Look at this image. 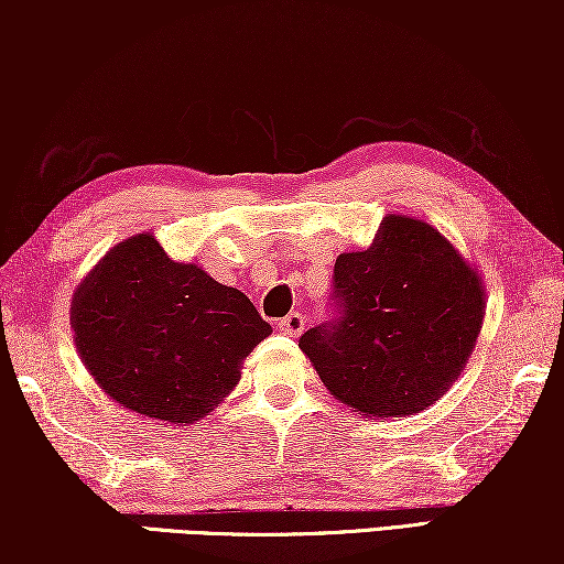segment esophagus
Segmentation results:
<instances>
[{
    "label": "esophagus",
    "instance_id": "esophagus-1",
    "mask_svg": "<svg viewBox=\"0 0 564 564\" xmlns=\"http://www.w3.org/2000/svg\"><path fill=\"white\" fill-rule=\"evenodd\" d=\"M276 328H280V334H284V336H300L303 334V328H305V318H303V313H290V315H284V318L276 323Z\"/></svg>",
    "mask_w": 564,
    "mask_h": 564
}]
</instances>
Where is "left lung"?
I'll return each mask as SVG.
<instances>
[{"label": "left lung", "instance_id": "8db88e82", "mask_svg": "<svg viewBox=\"0 0 564 564\" xmlns=\"http://www.w3.org/2000/svg\"><path fill=\"white\" fill-rule=\"evenodd\" d=\"M480 274L434 226L388 215L367 251L338 253L334 318L300 336L330 395L375 419L444 395L482 328Z\"/></svg>", "mask_w": 564, "mask_h": 564}]
</instances>
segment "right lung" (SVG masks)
<instances>
[{
  "label": "right lung",
  "mask_w": 564,
  "mask_h": 564,
  "mask_svg": "<svg viewBox=\"0 0 564 564\" xmlns=\"http://www.w3.org/2000/svg\"><path fill=\"white\" fill-rule=\"evenodd\" d=\"M76 351L128 411L187 426L241 380V361L272 334L241 290L130 236L91 269L72 300Z\"/></svg>",
  "instance_id": "add662e5"
}]
</instances>
